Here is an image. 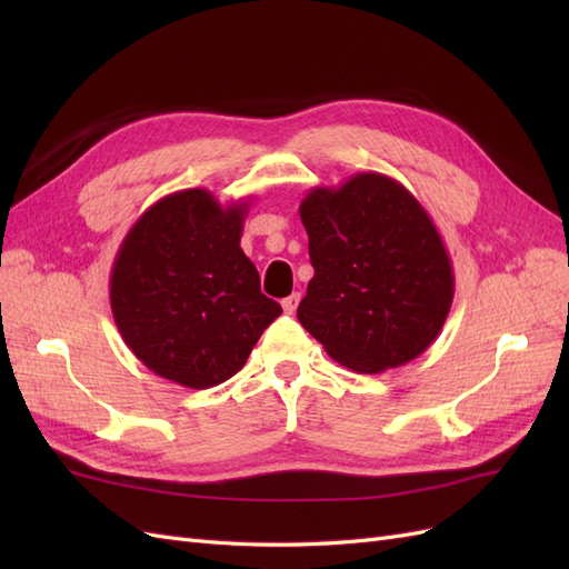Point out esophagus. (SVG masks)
Here are the masks:
<instances>
[{"label":"esophagus","mask_w":569,"mask_h":569,"mask_svg":"<svg viewBox=\"0 0 569 569\" xmlns=\"http://www.w3.org/2000/svg\"><path fill=\"white\" fill-rule=\"evenodd\" d=\"M299 301H301V295L299 291H295V295H289L287 299H282V308H284V313H295L297 311V306H299Z\"/></svg>","instance_id":"34e87169"}]
</instances>
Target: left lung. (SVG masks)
Instances as JSON below:
<instances>
[{"instance_id":"8db88e82","label":"left lung","mask_w":569,"mask_h":569,"mask_svg":"<svg viewBox=\"0 0 569 569\" xmlns=\"http://www.w3.org/2000/svg\"><path fill=\"white\" fill-rule=\"evenodd\" d=\"M313 280L297 318L337 363L399 368L429 349L449 318L456 278L435 220L382 173L313 187L299 206Z\"/></svg>"}]
</instances>
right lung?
<instances>
[{
	"mask_svg": "<svg viewBox=\"0 0 569 569\" xmlns=\"http://www.w3.org/2000/svg\"><path fill=\"white\" fill-rule=\"evenodd\" d=\"M251 199L222 206L209 189L151 203L120 244L109 280L120 337L163 380L209 389L244 368L282 313L239 247Z\"/></svg>",
	"mask_w": 569,
	"mask_h": 569,
	"instance_id": "1",
	"label": "right lung"
}]
</instances>
